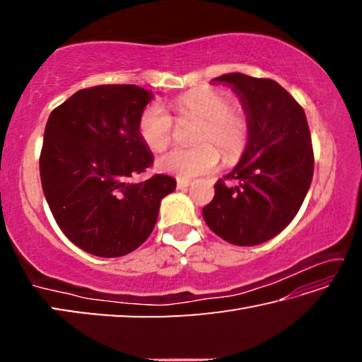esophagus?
I'll use <instances>...</instances> for the list:
<instances>
[{
  "label": "esophagus",
  "mask_w": 362,
  "mask_h": 362,
  "mask_svg": "<svg viewBox=\"0 0 362 362\" xmlns=\"http://www.w3.org/2000/svg\"><path fill=\"white\" fill-rule=\"evenodd\" d=\"M192 185V180H187V179H177V188L179 189H185Z\"/></svg>",
  "instance_id": "esophagus-1"
}]
</instances>
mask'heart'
I'll return each mask as SVG.
<instances>
[{
    "mask_svg": "<svg viewBox=\"0 0 362 362\" xmlns=\"http://www.w3.org/2000/svg\"><path fill=\"white\" fill-rule=\"evenodd\" d=\"M170 108L177 118L198 119L193 134L196 145L188 148L175 146L159 156L156 166L161 173L192 179L216 169L218 149L228 163L243 155L249 139L247 115L243 107L230 103V97L223 90L199 86L170 100ZM137 131L150 150L161 151L173 137V118L163 107L151 103L140 113Z\"/></svg>",
    "mask_w": 362,
    "mask_h": 362,
    "instance_id": "obj_1",
    "label": "heart"
}]
</instances>
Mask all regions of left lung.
Wrapping results in <instances>:
<instances>
[{"label":"left lung","instance_id":"obj_1","mask_svg":"<svg viewBox=\"0 0 362 362\" xmlns=\"http://www.w3.org/2000/svg\"><path fill=\"white\" fill-rule=\"evenodd\" d=\"M249 119V139L240 163L218 180L204 206L207 226L235 246H257L283 231L302 206L313 179L315 156L303 108L268 78L226 73Z\"/></svg>","mask_w":362,"mask_h":362}]
</instances>
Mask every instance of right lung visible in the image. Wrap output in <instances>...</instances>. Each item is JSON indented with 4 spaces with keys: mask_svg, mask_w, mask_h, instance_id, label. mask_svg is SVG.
I'll return each instance as SVG.
<instances>
[{
    "mask_svg": "<svg viewBox=\"0 0 362 362\" xmlns=\"http://www.w3.org/2000/svg\"><path fill=\"white\" fill-rule=\"evenodd\" d=\"M150 90L136 84L81 89L49 115L40 175L54 218L69 240L97 257L136 250L155 228L159 204L175 179L156 174L137 122Z\"/></svg>",
    "mask_w": 362,
    "mask_h": 362,
    "instance_id": "right-lung-1",
    "label": "right lung"
}]
</instances>
